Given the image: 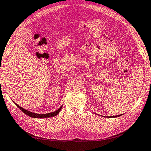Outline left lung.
<instances>
[{"label":"left lung","instance_id":"obj_1","mask_svg":"<svg viewBox=\"0 0 151 151\" xmlns=\"http://www.w3.org/2000/svg\"><path fill=\"white\" fill-rule=\"evenodd\" d=\"M122 115H115V116H109V117H108V116H106V117H109V118H111V117H119V116H121Z\"/></svg>","mask_w":151,"mask_h":151}]
</instances>
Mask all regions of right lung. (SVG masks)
<instances>
[{"mask_svg": "<svg viewBox=\"0 0 151 151\" xmlns=\"http://www.w3.org/2000/svg\"><path fill=\"white\" fill-rule=\"evenodd\" d=\"M13 103L15 104L16 106H18V108H19L21 111H23V112H24L25 114L28 115L29 117H33V118H40V119H41V118H47V117H54V116L58 115L60 111H61V108L63 106H61V107L59 109H57V111H54V112H51V113H46V114H38V113H35L31 112V111L22 108V106L18 105L17 104H16L14 101H13Z\"/></svg>", "mask_w": 151, "mask_h": 151, "instance_id": "obj_1", "label": "right lung"}]
</instances>
